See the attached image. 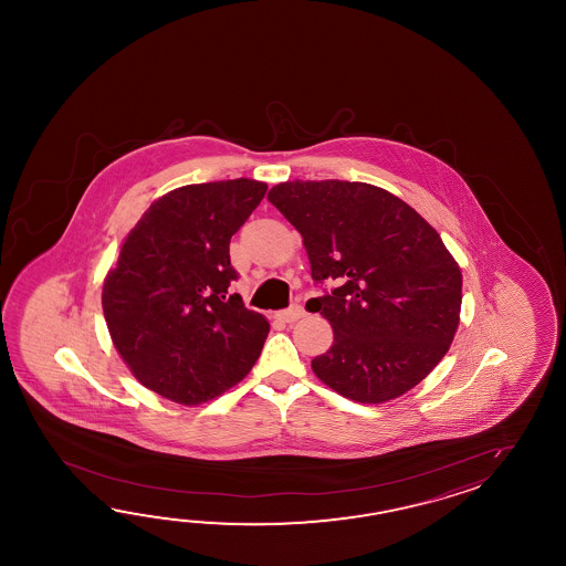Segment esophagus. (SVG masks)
I'll return each mask as SVG.
<instances>
[{"label": "esophagus", "mask_w": 566, "mask_h": 566, "mask_svg": "<svg viewBox=\"0 0 566 566\" xmlns=\"http://www.w3.org/2000/svg\"><path fill=\"white\" fill-rule=\"evenodd\" d=\"M303 315H305V310H303L301 305H297V303H293L289 310L279 313V319H283L285 324H293V322H297Z\"/></svg>", "instance_id": "esophagus-1"}]
</instances>
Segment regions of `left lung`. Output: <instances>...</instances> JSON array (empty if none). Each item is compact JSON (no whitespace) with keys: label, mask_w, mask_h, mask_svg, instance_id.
<instances>
[{"label":"left lung","mask_w":566,"mask_h":566,"mask_svg":"<svg viewBox=\"0 0 566 566\" xmlns=\"http://www.w3.org/2000/svg\"><path fill=\"white\" fill-rule=\"evenodd\" d=\"M269 202L300 230L315 283L307 301L334 329L313 358L324 385L386 402L419 385L458 332L461 271L437 230L395 193L364 181H283Z\"/></svg>","instance_id":"obj_1"}]
</instances>
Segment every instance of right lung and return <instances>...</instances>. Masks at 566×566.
Wrapping results in <instances>:
<instances>
[{
    "mask_svg": "<svg viewBox=\"0 0 566 566\" xmlns=\"http://www.w3.org/2000/svg\"><path fill=\"white\" fill-rule=\"evenodd\" d=\"M266 184L181 186L147 208L103 285L108 334L133 376L159 397L200 405L253 368L269 322L230 283L229 244Z\"/></svg>",
    "mask_w": 566,
    "mask_h": 566,
    "instance_id": "right-lung-1",
    "label": "right lung"
}]
</instances>
